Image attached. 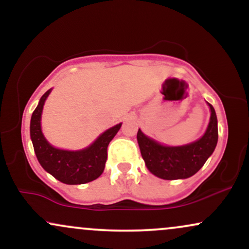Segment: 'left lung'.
Segmentation results:
<instances>
[{
  "label": "left lung",
  "instance_id": "1",
  "mask_svg": "<svg viewBox=\"0 0 249 249\" xmlns=\"http://www.w3.org/2000/svg\"><path fill=\"white\" fill-rule=\"evenodd\" d=\"M208 105L211 108V119L206 132L192 144L176 147L162 146L138 130L137 141L142 159L151 173L166 180L186 179L204 166L218 142L215 110L212 105Z\"/></svg>",
  "mask_w": 249,
  "mask_h": 249
}]
</instances>
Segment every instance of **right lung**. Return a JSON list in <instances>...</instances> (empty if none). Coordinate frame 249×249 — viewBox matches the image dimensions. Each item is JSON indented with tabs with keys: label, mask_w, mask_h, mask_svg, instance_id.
Here are the masks:
<instances>
[{
	"label": "right lung",
	"mask_w": 249,
	"mask_h": 249,
	"mask_svg": "<svg viewBox=\"0 0 249 249\" xmlns=\"http://www.w3.org/2000/svg\"><path fill=\"white\" fill-rule=\"evenodd\" d=\"M51 90L42 96L33 112L30 137L41 166L57 180L68 185H81L98 178L107 159V146L121 128L122 124L108 128L91 146L81 151H65L51 146L41 130V115L45 99Z\"/></svg>",
	"instance_id": "right-lung-1"
}]
</instances>
